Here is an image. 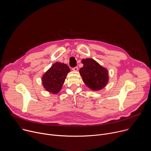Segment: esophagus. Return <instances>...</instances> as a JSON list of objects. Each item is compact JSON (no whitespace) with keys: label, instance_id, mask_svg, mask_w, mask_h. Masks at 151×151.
<instances>
[{"label":"esophagus","instance_id":"34e87169","mask_svg":"<svg viewBox=\"0 0 151 151\" xmlns=\"http://www.w3.org/2000/svg\"><path fill=\"white\" fill-rule=\"evenodd\" d=\"M72 70L73 71H75V72L78 71V67H75V68H72Z\"/></svg>","mask_w":151,"mask_h":151}]
</instances>
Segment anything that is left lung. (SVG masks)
<instances>
[{
	"label": "left lung",
	"instance_id": "left-lung-1",
	"mask_svg": "<svg viewBox=\"0 0 151 151\" xmlns=\"http://www.w3.org/2000/svg\"><path fill=\"white\" fill-rule=\"evenodd\" d=\"M82 63L83 66L79 69V73L85 84L94 91L103 88L109 80L107 70L91 58L83 59Z\"/></svg>",
	"mask_w": 151,
	"mask_h": 151
}]
</instances>
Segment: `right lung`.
Returning a JSON list of instances; mask_svg holds the SVG:
<instances>
[{"mask_svg":"<svg viewBox=\"0 0 151 151\" xmlns=\"http://www.w3.org/2000/svg\"><path fill=\"white\" fill-rule=\"evenodd\" d=\"M70 70L69 66L66 64L59 62L54 63L42 78L44 88L52 94L58 93L61 89Z\"/></svg>","mask_w":151,"mask_h":151,"instance_id":"right-lung-1","label":"right lung"}]
</instances>
